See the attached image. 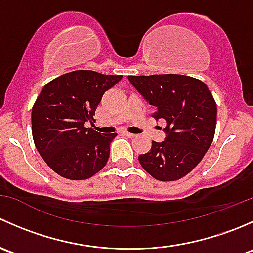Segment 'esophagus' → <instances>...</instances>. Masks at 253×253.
<instances>
[{
    "label": "esophagus",
    "instance_id": "34e87169",
    "mask_svg": "<svg viewBox=\"0 0 253 253\" xmlns=\"http://www.w3.org/2000/svg\"><path fill=\"white\" fill-rule=\"evenodd\" d=\"M124 134L126 137H128V138H134V137H136V134H134V133H129V132H124Z\"/></svg>",
    "mask_w": 253,
    "mask_h": 253
}]
</instances>
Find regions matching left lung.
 Here are the masks:
<instances>
[{
    "label": "left lung",
    "instance_id": "8db88e82",
    "mask_svg": "<svg viewBox=\"0 0 253 253\" xmlns=\"http://www.w3.org/2000/svg\"><path fill=\"white\" fill-rule=\"evenodd\" d=\"M139 94L155 108L152 116L165 120L163 142L138 157L142 168L159 181H176L192 171L213 142L216 104L200 79L182 75L128 76Z\"/></svg>",
    "mask_w": 253,
    "mask_h": 253
}]
</instances>
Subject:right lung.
I'll use <instances>...</instances> for the list:
<instances>
[{
    "label": "right lung",
    "instance_id": "add662e5",
    "mask_svg": "<svg viewBox=\"0 0 253 253\" xmlns=\"http://www.w3.org/2000/svg\"><path fill=\"white\" fill-rule=\"evenodd\" d=\"M122 76L94 71H73L48 82L32 110L35 147L56 174L68 180H85L100 171L117 133L86 128L104 93Z\"/></svg>",
    "mask_w": 253,
    "mask_h": 253
}]
</instances>
